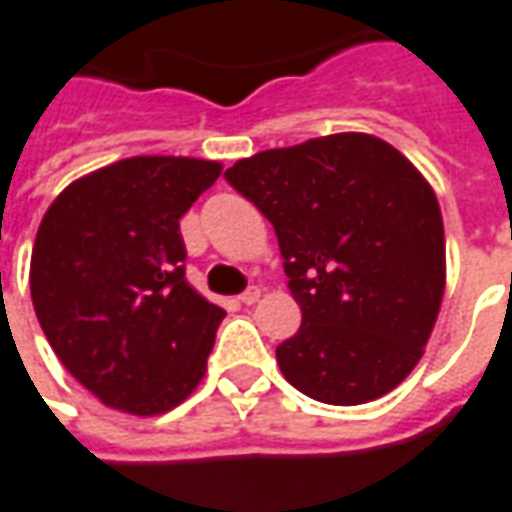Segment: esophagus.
Returning <instances> with one entry per match:
<instances>
[{"instance_id": "1", "label": "esophagus", "mask_w": 512, "mask_h": 512, "mask_svg": "<svg viewBox=\"0 0 512 512\" xmlns=\"http://www.w3.org/2000/svg\"><path fill=\"white\" fill-rule=\"evenodd\" d=\"M238 299H241L244 305H255L257 299H260V288H257V285H249V288H246V291L241 293Z\"/></svg>"}]
</instances>
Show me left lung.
Returning a JSON list of instances; mask_svg holds the SVG:
<instances>
[{
	"label": "left lung",
	"mask_w": 512,
	"mask_h": 512,
	"mask_svg": "<svg viewBox=\"0 0 512 512\" xmlns=\"http://www.w3.org/2000/svg\"><path fill=\"white\" fill-rule=\"evenodd\" d=\"M224 177L271 221L302 307L299 332L277 346L285 380L327 405L393 391L424 355L446 285L430 182L366 132L266 149Z\"/></svg>",
	"instance_id": "left-lung-1"
}]
</instances>
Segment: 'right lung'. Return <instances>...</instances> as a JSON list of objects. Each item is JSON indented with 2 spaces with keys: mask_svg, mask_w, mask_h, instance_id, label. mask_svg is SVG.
Returning a JSON list of instances; mask_svg holds the SVG:
<instances>
[{
  "mask_svg": "<svg viewBox=\"0 0 512 512\" xmlns=\"http://www.w3.org/2000/svg\"><path fill=\"white\" fill-rule=\"evenodd\" d=\"M219 174L216 160L127 157L46 210L30 263L35 316L107 407L160 416L205 377L224 310L185 280L180 219Z\"/></svg>",
  "mask_w": 512,
  "mask_h": 512,
  "instance_id": "add662e5",
  "label": "right lung"
}]
</instances>
